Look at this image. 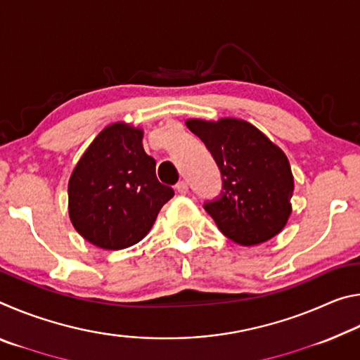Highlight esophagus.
I'll return each instance as SVG.
<instances>
[{"label":"esophagus","instance_id":"1","mask_svg":"<svg viewBox=\"0 0 360 360\" xmlns=\"http://www.w3.org/2000/svg\"><path fill=\"white\" fill-rule=\"evenodd\" d=\"M176 191H178V193L181 195H186L188 192V184L186 181H179L178 184H176Z\"/></svg>","mask_w":360,"mask_h":360}]
</instances>
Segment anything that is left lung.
Masks as SVG:
<instances>
[{
	"mask_svg": "<svg viewBox=\"0 0 360 360\" xmlns=\"http://www.w3.org/2000/svg\"><path fill=\"white\" fill-rule=\"evenodd\" d=\"M205 143L222 174V191L205 210L219 230L241 246L278 235L292 212L294 176L284 152L246 120L186 122Z\"/></svg>",
	"mask_w": 360,
	"mask_h": 360,
	"instance_id": "1",
	"label": "left lung"
}]
</instances>
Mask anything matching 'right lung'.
<instances>
[{"label":"right lung","mask_w":360,"mask_h":360,"mask_svg":"<svg viewBox=\"0 0 360 360\" xmlns=\"http://www.w3.org/2000/svg\"><path fill=\"white\" fill-rule=\"evenodd\" d=\"M174 195L158 182L143 131L112 124L96 136L68 182L70 219L92 245L117 251L136 245Z\"/></svg>","instance_id":"add662e5"}]
</instances>
